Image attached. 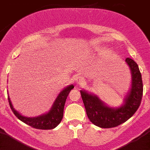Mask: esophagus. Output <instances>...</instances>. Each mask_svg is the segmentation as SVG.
Listing matches in <instances>:
<instances>
[{"mask_svg": "<svg viewBox=\"0 0 150 150\" xmlns=\"http://www.w3.org/2000/svg\"><path fill=\"white\" fill-rule=\"evenodd\" d=\"M76 79V82L78 84H83L85 81L84 77H83V76H81V75H78V76H76V79Z\"/></svg>", "mask_w": 150, "mask_h": 150, "instance_id": "obj_1", "label": "esophagus"}]
</instances>
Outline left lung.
<instances>
[{
  "label": "left lung",
  "mask_w": 150,
  "mask_h": 150,
  "mask_svg": "<svg viewBox=\"0 0 150 150\" xmlns=\"http://www.w3.org/2000/svg\"><path fill=\"white\" fill-rule=\"evenodd\" d=\"M125 62L132 71V87L125 104L121 107L113 109L107 107L97 96L80 91L88 118L97 126L104 128L118 126L129 120L140 107L144 89L141 74L134 61L126 58Z\"/></svg>",
  "instance_id": "8db88e82"
}]
</instances>
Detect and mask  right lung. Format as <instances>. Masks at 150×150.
<instances>
[{
	"mask_svg": "<svg viewBox=\"0 0 150 150\" xmlns=\"http://www.w3.org/2000/svg\"><path fill=\"white\" fill-rule=\"evenodd\" d=\"M74 88V86L71 85V86H69L67 88H64L59 94V96L57 97L56 100L54 102L52 107L51 108L50 112L46 114L38 116V117L28 118L22 116L13 108L9 97H8V101H9L10 108H11L13 113L15 114V116L18 118V120H20L21 121L25 122V124L28 125L34 128H37V129H53L62 121V118H63L64 107V104H65L66 99H67V97L68 96L70 91Z\"/></svg>",
	"mask_w": 150,
	"mask_h": 150,
	"instance_id": "obj_1",
	"label": "right lung"
}]
</instances>
